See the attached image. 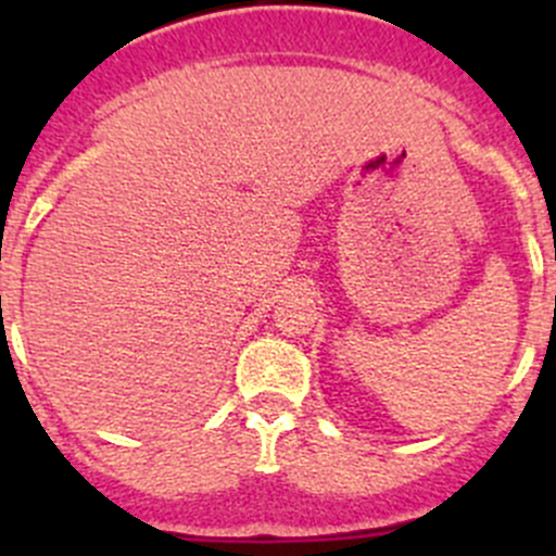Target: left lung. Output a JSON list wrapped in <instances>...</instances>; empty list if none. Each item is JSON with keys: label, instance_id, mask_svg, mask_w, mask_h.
Returning a JSON list of instances; mask_svg holds the SVG:
<instances>
[{"label": "left lung", "instance_id": "left-lung-1", "mask_svg": "<svg viewBox=\"0 0 556 556\" xmlns=\"http://www.w3.org/2000/svg\"><path fill=\"white\" fill-rule=\"evenodd\" d=\"M554 257H556V250H554ZM554 312H556V295H554Z\"/></svg>", "mask_w": 556, "mask_h": 556}]
</instances>
